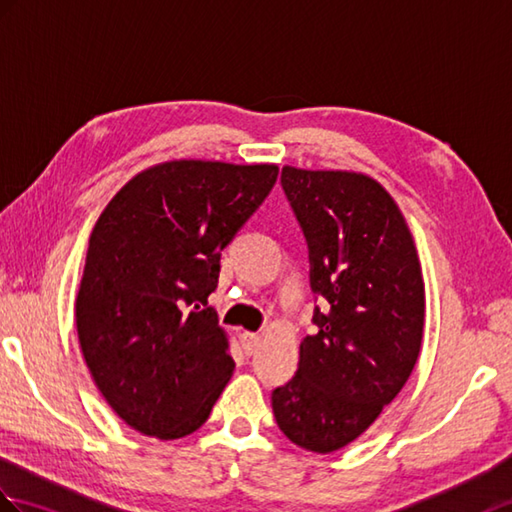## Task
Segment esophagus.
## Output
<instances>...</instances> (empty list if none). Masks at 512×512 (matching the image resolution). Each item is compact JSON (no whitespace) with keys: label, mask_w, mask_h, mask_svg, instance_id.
<instances>
[{"label":"esophagus","mask_w":512,"mask_h":512,"mask_svg":"<svg viewBox=\"0 0 512 512\" xmlns=\"http://www.w3.org/2000/svg\"><path fill=\"white\" fill-rule=\"evenodd\" d=\"M242 344H244V351H246L248 355H253V353L259 349L261 336H259V334H253V331H244V334H242Z\"/></svg>","instance_id":"obj_1"}]
</instances>
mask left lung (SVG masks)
<instances>
[{"label": "left lung", "mask_w": 512, "mask_h": 512, "mask_svg": "<svg viewBox=\"0 0 512 512\" xmlns=\"http://www.w3.org/2000/svg\"><path fill=\"white\" fill-rule=\"evenodd\" d=\"M281 185L312 261L318 334L301 340L299 371L272 392L281 432L329 454L362 436L419 360L425 285L399 205L362 172L283 165Z\"/></svg>", "instance_id": "1"}]
</instances>
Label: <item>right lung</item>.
Segmentation results:
<instances>
[{"label":"right lung","mask_w":512,"mask_h":512,"mask_svg":"<svg viewBox=\"0 0 512 512\" xmlns=\"http://www.w3.org/2000/svg\"><path fill=\"white\" fill-rule=\"evenodd\" d=\"M275 163L174 159L135 174L100 213L76 296L82 355L133 430L196 432L229 384V336L211 310L220 253L277 181Z\"/></svg>","instance_id":"add662e5"}]
</instances>
